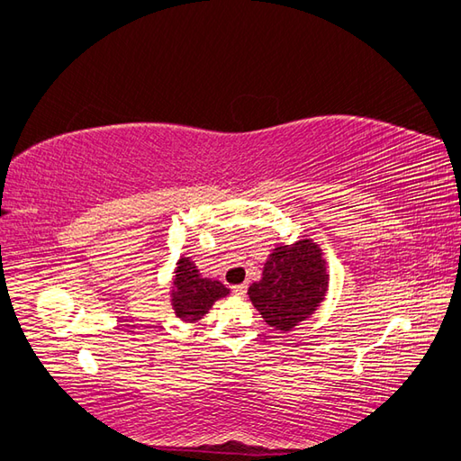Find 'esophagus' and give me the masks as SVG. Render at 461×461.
Instances as JSON below:
<instances>
[{"label":"esophagus","mask_w":461,"mask_h":461,"mask_svg":"<svg viewBox=\"0 0 461 461\" xmlns=\"http://www.w3.org/2000/svg\"><path fill=\"white\" fill-rule=\"evenodd\" d=\"M232 292L236 296H246V292H248V285H236V286H232Z\"/></svg>","instance_id":"obj_1"}]
</instances>
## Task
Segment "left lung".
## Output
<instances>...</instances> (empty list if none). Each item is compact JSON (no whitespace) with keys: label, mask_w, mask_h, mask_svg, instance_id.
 <instances>
[{"label":"left lung","mask_w":461,"mask_h":461,"mask_svg":"<svg viewBox=\"0 0 461 461\" xmlns=\"http://www.w3.org/2000/svg\"><path fill=\"white\" fill-rule=\"evenodd\" d=\"M329 288L327 261L321 248L310 240L276 246L263 265L261 281L248 294L265 323L288 332L315 313Z\"/></svg>","instance_id":"8db88e82"}]
</instances>
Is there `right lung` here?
Wrapping results in <instances>:
<instances>
[{"label": "right lung", "mask_w": 461, "mask_h": 461, "mask_svg": "<svg viewBox=\"0 0 461 461\" xmlns=\"http://www.w3.org/2000/svg\"><path fill=\"white\" fill-rule=\"evenodd\" d=\"M225 296H229L225 285L203 278L190 258L178 259L171 286V303L178 319L186 323L200 321L217 300Z\"/></svg>", "instance_id": "add662e5"}]
</instances>
